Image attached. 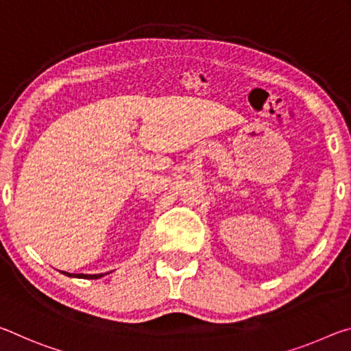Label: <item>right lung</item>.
<instances>
[{
  "mask_svg": "<svg viewBox=\"0 0 351 351\" xmlns=\"http://www.w3.org/2000/svg\"><path fill=\"white\" fill-rule=\"evenodd\" d=\"M63 275H68V277H74V278H88V280H96L104 277V274H96V275H87V274H68V272H62Z\"/></svg>",
  "mask_w": 351,
  "mask_h": 351,
  "instance_id": "obj_1",
  "label": "right lung"
}]
</instances>
